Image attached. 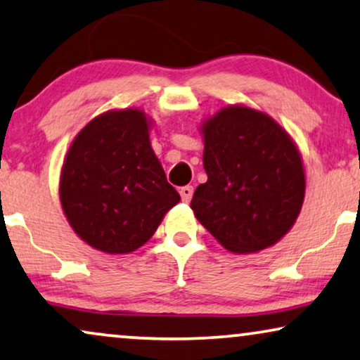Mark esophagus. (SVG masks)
Instances as JSON below:
<instances>
[{"label":"esophagus","mask_w":360,"mask_h":360,"mask_svg":"<svg viewBox=\"0 0 360 360\" xmlns=\"http://www.w3.org/2000/svg\"><path fill=\"white\" fill-rule=\"evenodd\" d=\"M179 193H181V198H183L184 202H189V200L193 199L194 188H193V186H184V188L179 189Z\"/></svg>","instance_id":"obj_1"}]
</instances>
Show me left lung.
<instances>
[{
	"label": "left lung",
	"mask_w": 360,
	"mask_h": 360,
	"mask_svg": "<svg viewBox=\"0 0 360 360\" xmlns=\"http://www.w3.org/2000/svg\"><path fill=\"white\" fill-rule=\"evenodd\" d=\"M204 169L191 209L233 253L275 245L298 219L304 169L295 141L266 113L230 105L205 120Z\"/></svg>",
	"instance_id": "left-lung-1"
}]
</instances>
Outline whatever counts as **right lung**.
Here are the masks:
<instances>
[{
  "instance_id": "1",
  "label": "right lung",
  "mask_w": 360,
  "mask_h": 360,
  "mask_svg": "<svg viewBox=\"0 0 360 360\" xmlns=\"http://www.w3.org/2000/svg\"><path fill=\"white\" fill-rule=\"evenodd\" d=\"M150 124L141 110H110L85 124L67 151L62 209L77 236L100 252H135L181 200L153 151Z\"/></svg>"
}]
</instances>
